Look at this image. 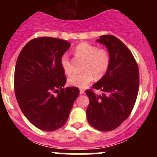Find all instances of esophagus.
Segmentation results:
<instances>
[{"label": "esophagus", "instance_id": "esophagus-1", "mask_svg": "<svg viewBox=\"0 0 157 157\" xmlns=\"http://www.w3.org/2000/svg\"><path fill=\"white\" fill-rule=\"evenodd\" d=\"M84 90H83V89H80V94H83V93H84Z\"/></svg>", "mask_w": 157, "mask_h": 157}]
</instances>
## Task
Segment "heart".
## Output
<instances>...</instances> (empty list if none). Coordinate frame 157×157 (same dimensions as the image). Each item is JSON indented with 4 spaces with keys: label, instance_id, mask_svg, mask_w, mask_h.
Returning a JSON list of instances; mask_svg holds the SVG:
<instances>
[{
    "label": "heart",
    "instance_id": "b5f03b06",
    "mask_svg": "<svg viewBox=\"0 0 157 157\" xmlns=\"http://www.w3.org/2000/svg\"><path fill=\"white\" fill-rule=\"evenodd\" d=\"M76 56L85 60L82 67L83 72L74 74L68 79L67 82L71 86L78 88H85L93 78L96 80L102 78L108 72L110 66V55L105 49H99V47L87 42H81L74 48ZM61 68L67 75L73 72L69 55L64 53L60 59Z\"/></svg>",
    "mask_w": 157,
    "mask_h": 157
}]
</instances>
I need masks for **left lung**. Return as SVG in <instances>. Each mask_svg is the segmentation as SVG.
<instances>
[{
  "label": "left lung",
  "instance_id": "1",
  "mask_svg": "<svg viewBox=\"0 0 157 157\" xmlns=\"http://www.w3.org/2000/svg\"><path fill=\"white\" fill-rule=\"evenodd\" d=\"M97 42L108 48L111 62L106 74L92 86L103 93L98 95L93 90H86L90 99L86 116L92 127L110 131L131 115L138 94L139 69L131 51L118 38L104 35Z\"/></svg>",
  "mask_w": 157,
  "mask_h": 157
}]
</instances>
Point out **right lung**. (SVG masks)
I'll use <instances>...</instances> for the list:
<instances>
[{
    "label": "right lung",
    "instance_id": "obj_1",
    "mask_svg": "<svg viewBox=\"0 0 157 157\" xmlns=\"http://www.w3.org/2000/svg\"><path fill=\"white\" fill-rule=\"evenodd\" d=\"M70 45L56 38H36L17 58L14 72L17 102L26 118L42 131H53L64 125L80 93L75 86L64 87L67 79L60 59Z\"/></svg>",
    "mask_w": 157,
    "mask_h": 157
}]
</instances>
